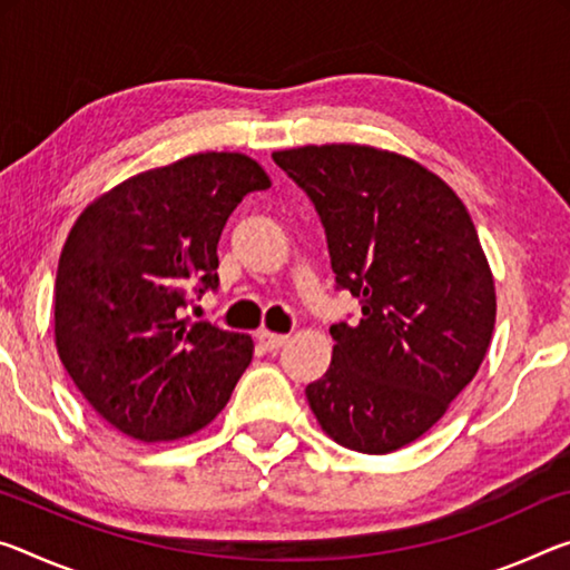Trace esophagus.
<instances>
[{
    "label": "esophagus",
    "instance_id": "34e87169",
    "mask_svg": "<svg viewBox=\"0 0 570 570\" xmlns=\"http://www.w3.org/2000/svg\"><path fill=\"white\" fill-rule=\"evenodd\" d=\"M258 340H261V345H264L268 352H276L278 347L284 345V342H286L288 337H286V334H276V332L261 330V332H258Z\"/></svg>",
    "mask_w": 570,
    "mask_h": 570
}]
</instances>
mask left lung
<instances>
[{
    "label": "left lung",
    "mask_w": 570,
    "mask_h": 570,
    "mask_svg": "<svg viewBox=\"0 0 570 570\" xmlns=\"http://www.w3.org/2000/svg\"><path fill=\"white\" fill-rule=\"evenodd\" d=\"M314 203L337 288L360 322L332 324L330 370L306 385L320 426L352 451L423 436L480 370L494 278L464 203L409 157L360 144L274 151Z\"/></svg>",
    "instance_id": "obj_1"
}]
</instances>
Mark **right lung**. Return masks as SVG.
I'll use <instances>...</instances> for the list:
<instances>
[{
    "label": "right lung",
    "mask_w": 570,
    "mask_h": 570,
    "mask_svg": "<svg viewBox=\"0 0 570 570\" xmlns=\"http://www.w3.org/2000/svg\"><path fill=\"white\" fill-rule=\"evenodd\" d=\"M258 161L205 151L126 179L68 233L56 276V345L83 399L139 441L205 429L253 357L248 334L189 322V294L218 288V240Z\"/></svg>",
    "instance_id": "obj_1"
}]
</instances>
